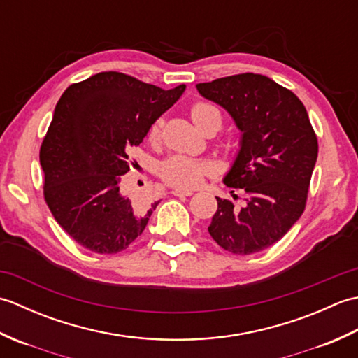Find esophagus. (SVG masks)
Returning a JSON list of instances; mask_svg holds the SVG:
<instances>
[{
    "label": "esophagus",
    "instance_id": "1",
    "mask_svg": "<svg viewBox=\"0 0 358 358\" xmlns=\"http://www.w3.org/2000/svg\"><path fill=\"white\" fill-rule=\"evenodd\" d=\"M172 195L180 196V199H186V196H191L192 192L191 191H185V189H173Z\"/></svg>",
    "mask_w": 358,
    "mask_h": 358
}]
</instances>
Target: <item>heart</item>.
Segmentation results:
<instances>
[{
    "label": "heart",
    "mask_w": 358,
    "mask_h": 358,
    "mask_svg": "<svg viewBox=\"0 0 358 358\" xmlns=\"http://www.w3.org/2000/svg\"><path fill=\"white\" fill-rule=\"evenodd\" d=\"M191 117L195 126L204 129L208 126H214L217 131L222 126V112L215 108L214 104L206 101H199L192 106ZM159 135V121L152 124L149 131V138L155 141ZM212 166L206 159H195L183 155H173L166 159L159 166V177H162L167 185L175 187L191 189L199 186L204 175L210 173Z\"/></svg>",
    "instance_id": "obj_1"
}]
</instances>
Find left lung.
Listing matches in <instances>:
<instances>
[{"mask_svg":"<svg viewBox=\"0 0 358 358\" xmlns=\"http://www.w3.org/2000/svg\"><path fill=\"white\" fill-rule=\"evenodd\" d=\"M196 90L240 129L238 154L223 181L248 194L241 208L215 196L208 231L227 252H260L283 238L305 210L317 135L296 95L264 75H232L200 83Z\"/></svg>","mask_w":358,"mask_h":358,"instance_id":"1","label":"left lung"}]
</instances>
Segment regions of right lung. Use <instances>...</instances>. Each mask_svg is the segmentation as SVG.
I'll return each instance as SVG.
<instances>
[{"label": "right lung", "mask_w": 358, "mask_h": 358, "mask_svg": "<svg viewBox=\"0 0 358 358\" xmlns=\"http://www.w3.org/2000/svg\"><path fill=\"white\" fill-rule=\"evenodd\" d=\"M185 89L100 72L64 90L40 149L44 200L83 248L117 254L143 234L159 201H132L121 192V175L134 164L132 148Z\"/></svg>", "instance_id": "1"}]
</instances>
